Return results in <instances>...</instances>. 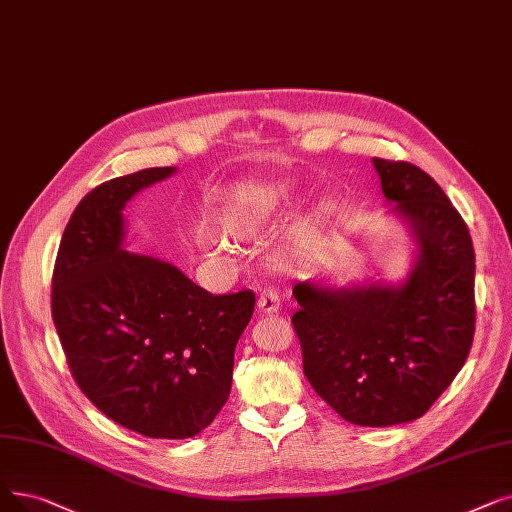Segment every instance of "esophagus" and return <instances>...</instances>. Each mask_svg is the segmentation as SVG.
Masks as SVG:
<instances>
[{"mask_svg":"<svg viewBox=\"0 0 512 512\" xmlns=\"http://www.w3.org/2000/svg\"><path fill=\"white\" fill-rule=\"evenodd\" d=\"M257 309H259V314H276V311L280 309L278 293H276V291H263V293L259 295Z\"/></svg>","mask_w":512,"mask_h":512,"instance_id":"1","label":"esophagus"}]
</instances>
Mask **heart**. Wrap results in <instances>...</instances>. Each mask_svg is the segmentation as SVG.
<instances>
[{"label": "heart", "mask_w": 512, "mask_h": 512, "mask_svg": "<svg viewBox=\"0 0 512 512\" xmlns=\"http://www.w3.org/2000/svg\"><path fill=\"white\" fill-rule=\"evenodd\" d=\"M295 186L291 182H247L228 190L221 201L215 221L226 236L236 240H253L261 234L268 219L288 201H293ZM337 203L328 196L311 203L293 232V255L307 257L318 251L330 236L337 221ZM209 249H217L209 244Z\"/></svg>", "instance_id": "b5f03b06"}]
</instances>
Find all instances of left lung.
Masks as SVG:
<instances>
[{"label":"left lung","instance_id":"1","mask_svg":"<svg viewBox=\"0 0 512 512\" xmlns=\"http://www.w3.org/2000/svg\"><path fill=\"white\" fill-rule=\"evenodd\" d=\"M416 257L402 284L299 282L293 326L309 385L341 418L389 427L420 418L464 366L475 335V251L460 213L429 173L372 159Z\"/></svg>","mask_w":512,"mask_h":512}]
</instances>
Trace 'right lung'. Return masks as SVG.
Returning a JSON list of instances; mask_svg holds the SVG:
<instances>
[{"instance_id":"1","label":"right lung","mask_w":512,"mask_h":512,"mask_svg":"<svg viewBox=\"0 0 512 512\" xmlns=\"http://www.w3.org/2000/svg\"><path fill=\"white\" fill-rule=\"evenodd\" d=\"M173 173L150 167L85 194L52 276V318L75 383L110 420L152 439L211 425L255 309L253 291L211 295L175 265L123 249L125 205Z\"/></svg>"}]
</instances>
